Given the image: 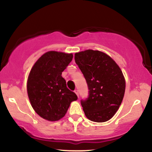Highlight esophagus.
<instances>
[{
	"label": "esophagus",
	"instance_id": "34e87169",
	"mask_svg": "<svg viewBox=\"0 0 152 152\" xmlns=\"http://www.w3.org/2000/svg\"><path fill=\"white\" fill-rule=\"evenodd\" d=\"M74 92H75V94L77 95V97L79 96V93H78V90L77 89H75V90L74 91Z\"/></svg>",
	"mask_w": 152,
	"mask_h": 152
}]
</instances>
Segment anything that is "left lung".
Returning a JSON list of instances; mask_svg holds the SVG:
<instances>
[{
  "label": "left lung",
  "instance_id": "left-lung-1",
  "mask_svg": "<svg viewBox=\"0 0 152 152\" xmlns=\"http://www.w3.org/2000/svg\"><path fill=\"white\" fill-rule=\"evenodd\" d=\"M75 61L89 89L88 99L81 102L85 115L93 122L108 121L119 109L125 92L121 69L109 55L99 50L76 53Z\"/></svg>",
  "mask_w": 152,
  "mask_h": 152
}]
</instances>
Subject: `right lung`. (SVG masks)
<instances>
[{"instance_id": "1", "label": "right lung", "mask_w": 152, "mask_h": 152, "mask_svg": "<svg viewBox=\"0 0 152 152\" xmlns=\"http://www.w3.org/2000/svg\"><path fill=\"white\" fill-rule=\"evenodd\" d=\"M72 57V53L48 51L39 58L29 73V99L34 111L43 119L51 122L61 119L70 103L77 99L61 76Z\"/></svg>"}]
</instances>
